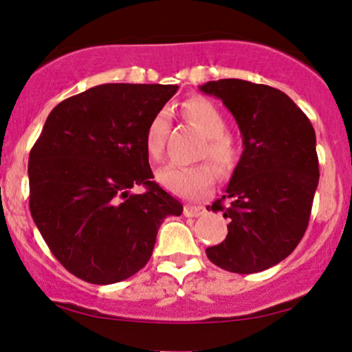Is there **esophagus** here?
<instances>
[{
	"mask_svg": "<svg viewBox=\"0 0 352 352\" xmlns=\"http://www.w3.org/2000/svg\"><path fill=\"white\" fill-rule=\"evenodd\" d=\"M184 214L186 217H198L206 214V208L201 206V204H186L184 209Z\"/></svg>",
	"mask_w": 352,
	"mask_h": 352,
	"instance_id": "34e87169",
	"label": "esophagus"
}]
</instances>
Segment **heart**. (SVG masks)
<instances>
[{
    "label": "heart",
    "instance_id": "1",
    "mask_svg": "<svg viewBox=\"0 0 352 352\" xmlns=\"http://www.w3.org/2000/svg\"><path fill=\"white\" fill-rule=\"evenodd\" d=\"M184 117L193 123L206 136V144L201 149V157H209L222 173H229L237 161V148L232 138L226 135V120L211 102L191 99L184 105ZM168 133V115L157 113L151 120L146 131L144 144L149 157L159 161L166 148ZM157 179L172 193L186 198H197L206 193L216 184V170L209 164L197 166H166L157 172Z\"/></svg>",
    "mask_w": 352,
    "mask_h": 352
}]
</instances>
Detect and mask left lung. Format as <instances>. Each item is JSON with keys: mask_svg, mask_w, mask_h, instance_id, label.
Returning <instances> with one entry per match:
<instances>
[{"mask_svg": "<svg viewBox=\"0 0 352 352\" xmlns=\"http://www.w3.org/2000/svg\"><path fill=\"white\" fill-rule=\"evenodd\" d=\"M199 91L228 107L243 143L226 193L211 206L229 219L228 237L206 255L230 273L265 271L294 252L309 226L320 177L315 130L279 89L219 79Z\"/></svg>", "mask_w": 352, "mask_h": 352, "instance_id": "1", "label": "left lung"}]
</instances>
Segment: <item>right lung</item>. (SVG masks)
<instances>
[{
	"instance_id": "add662e5",
	"label": "right lung",
	"mask_w": 352,
	"mask_h": 352,
	"mask_svg": "<svg viewBox=\"0 0 352 352\" xmlns=\"http://www.w3.org/2000/svg\"><path fill=\"white\" fill-rule=\"evenodd\" d=\"M172 84H100L60 102L29 155L30 214L53 255L91 284L130 278L184 206L155 182L144 138ZM143 184L141 195L130 194Z\"/></svg>"
}]
</instances>
